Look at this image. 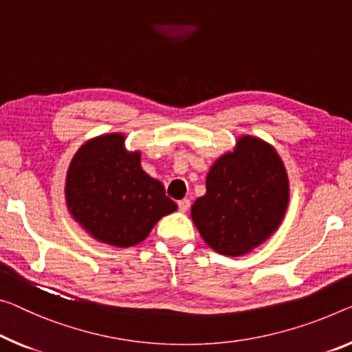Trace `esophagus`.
<instances>
[{
  "mask_svg": "<svg viewBox=\"0 0 352 352\" xmlns=\"http://www.w3.org/2000/svg\"><path fill=\"white\" fill-rule=\"evenodd\" d=\"M177 208H179L181 212H187L188 208H190V199L184 198L181 201H177Z\"/></svg>",
  "mask_w": 352,
  "mask_h": 352,
  "instance_id": "obj_1",
  "label": "esophagus"
}]
</instances>
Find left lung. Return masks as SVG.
Wrapping results in <instances>:
<instances>
[{
  "label": "left lung",
  "mask_w": 352,
  "mask_h": 352,
  "mask_svg": "<svg viewBox=\"0 0 352 352\" xmlns=\"http://www.w3.org/2000/svg\"><path fill=\"white\" fill-rule=\"evenodd\" d=\"M288 199V175L277 151L244 135L210 166L206 195L193 203L192 220L210 248L241 256L274 234Z\"/></svg>",
  "instance_id": "1"
}]
</instances>
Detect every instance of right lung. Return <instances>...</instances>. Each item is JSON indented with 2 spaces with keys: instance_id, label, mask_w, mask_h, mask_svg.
Segmentation results:
<instances>
[{
  "instance_id": "add662e5",
  "label": "right lung",
  "mask_w": 352,
  "mask_h": 352,
  "mask_svg": "<svg viewBox=\"0 0 352 352\" xmlns=\"http://www.w3.org/2000/svg\"><path fill=\"white\" fill-rule=\"evenodd\" d=\"M124 140L122 133H107L86 142L70 162L64 188L70 215L94 239L122 248L144 241L177 209Z\"/></svg>"
}]
</instances>
